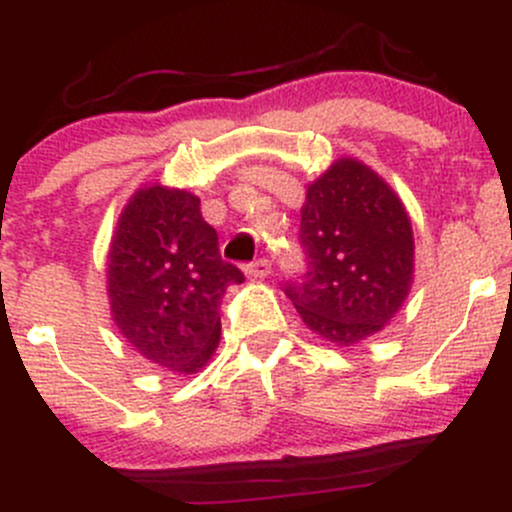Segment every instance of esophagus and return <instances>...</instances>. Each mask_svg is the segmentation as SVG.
I'll return each instance as SVG.
<instances>
[{
    "instance_id": "1",
    "label": "esophagus",
    "mask_w": 512,
    "mask_h": 512,
    "mask_svg": "<svg viewBox=\"0 0 512 512\" xmlns=\"http://www.w3.org/2000/svg\"><path fill=\"white\" fill-rule=\"evenodd\" d=\"M270 272H272V262L267 260V257H260V260L250 262V265L245 267V274L250 279H265Z\"/></svg>"
}]
</instances>
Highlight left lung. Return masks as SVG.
I'll return each instance as SVG.
<instances>
[{
  "label": "left lung",
  "instance_id": "1",
  "mask_svg": "<svg viewBox=\"0 0 512 512\" xmlns=\"http://www.w3.org/2000/svg\"><path fill=\"white\" fill-rule=\"evenodd\" d=\"M301 279L284 284L304 324L355 346L400 311L412 287V223L397 193L365 164L338 159L306 188Z\"/></svg>",
  "mask_w": 512,
  "mask_h": 512
}]
</instances>
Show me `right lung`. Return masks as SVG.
<instances>
[{
  "label": "right lung",
  "mask_w": 512,
  "mask_h": 512,
  "mask_svg": "<svg viewBox=\"0 0 512 512\" xmlns=\"http://www.w3.org/2000/svg\"><path fill=\"white\" fill-rule=\"evenodd\" d=\"M242 279L193 193L157 184L129 198L107 255V294L120 333L149 363L198 373L218 348L225 289Z\"/></svg>",
  "instance_id": "obj_1"
}]
</instances>
